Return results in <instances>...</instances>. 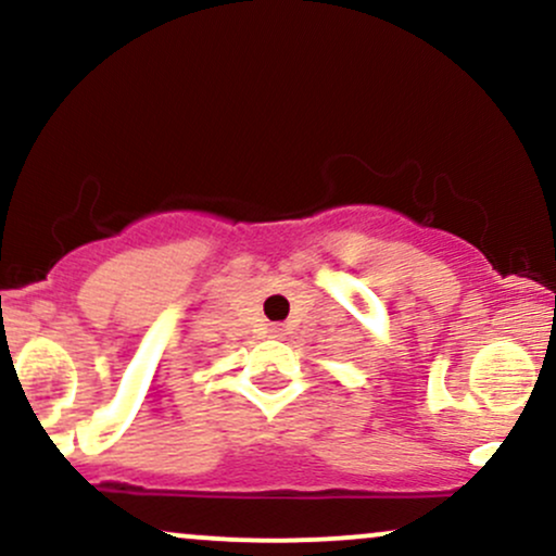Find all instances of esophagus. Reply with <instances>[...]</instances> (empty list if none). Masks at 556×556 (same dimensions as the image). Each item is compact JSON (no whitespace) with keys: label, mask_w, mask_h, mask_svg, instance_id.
I'll return each mask as SVG.
<instances>
[{"label":"esophagus","mask_w":556,"mask_h":556,"mask_svg":"<svg viewBox=\"0 0 556 556\" xmlns=\"http://www.w3.org/2000/svg\"><path fill=\"white\" fill-rule=\"evenodd\" d=\"M269 333H271V337H285V329H279V326H271Z\"/></svg>","instance_id":"obj_1"}]
</instances>
